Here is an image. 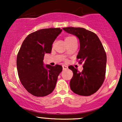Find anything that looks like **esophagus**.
<instances>
[{"mask_svg": "<svg viewBox=\"0 0 122 122\" xmlns=\"http://www.w3.org/2000/svg\"><path fill=\"white\" fill-rule=\"evenodd\" d=\"M62 68L63 69H68V66L66 65H62Z\"/></svg>", "mask_w": 122, "mask_h": 122, "instance_id": "1", "label": "esophagus"}]
</instances>
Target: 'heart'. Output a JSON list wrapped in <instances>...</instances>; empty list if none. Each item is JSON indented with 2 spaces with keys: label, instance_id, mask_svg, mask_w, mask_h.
<instances>
[{
  "label": "heart",
  "instance_id": "heart-1",
  "mask_svg": "<svg viewBox=\"0 0 122 122\" xmlns=\"http://www.w3.org/2000/svg\"><path fill=\"white\" fill-rule=\"evenodd\" d=\"M73 38H74L73 37H71V36H68V37H66L65 38V43L71 41L72 40H73Z\"/></svg>",
  "mask_w": 122,
  "mask_h": 122
}]
</instances>
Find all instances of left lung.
<instances>
[{
    "label": "left lung",
    "instance_id": "1",
    "mask_svg": "<svg viewBox=\"0 0 122 122\" xmlns=\"http://www.w3.org/2000/svg\"><path fill=\"white\" fill-rule=\"evenodd\" d=\"M62 29L79 39L80 48L77 58L79 64H83L81 72L72 65L69 66L73 73L70 87L76 94L90 96L99 90L104 81L107 56L104 47L97 35L91 31L81 27Z\"/></svg>",
    "mask_w": 122,
    "mask_h": 122
}]
</instances>
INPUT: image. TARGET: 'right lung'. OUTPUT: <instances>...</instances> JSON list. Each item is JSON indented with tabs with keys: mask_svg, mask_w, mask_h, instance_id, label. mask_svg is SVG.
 <instances>
[{
	"mask_svg": "<svg viewBox=\"0 0 122 122\" xmlns=\"http://www.w3.org/2000/svg\"><path fill=\"white\" fill-rule=\"evenodd\" d=\"M62 31L60 28L43 29L25 38L16 58L17 71L21 83L27 91L37 97L49 95L55 88L61 65H43L46 53H50L52 44Z\"/></svg>",
	"mask_w": 122,
	"mask_h": 122,
	"instance_id": "1",
	"label": "right lung"
}]
</instances>
